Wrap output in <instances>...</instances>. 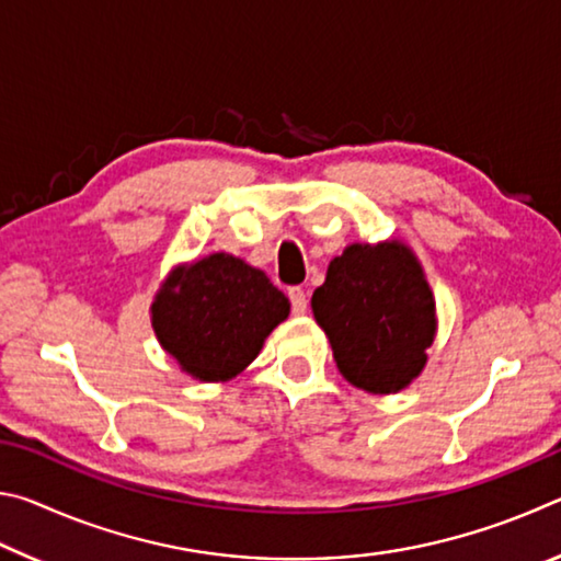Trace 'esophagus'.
Here are the masks:
<instances>
[{"label":"esophagus","instance_id":"obj_1","mask_svg":"<svg viewBox=\"0 0 561 561\" xmlns=\"http://www.w3.org/2000/svg\"><path fill=\"white\" fill-rule=\"evenodd\" d=\"M289 301H291L294 314H304V311H307V294H304L301 287L289 289Z\"/></svg>","mask_w":561,"mask_h":561}]
</instances>
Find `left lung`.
I'll return each mask as SVG.
<instances>
[{
	"instance_id": "obj_1",
	"label": "left lung",
	"mask_w": 561,
	"mask_h": 561,
	"mask_svg": "<svg viewBox=\"0 0 561 561\" xmlns=\"http://www.w3.org/2000/svg\"><path fill=\"white\" fill-rule=\"evenodd\" d=\"M339 371L368 393H396L423 371L435 301L421 264L398 242L351 244L311 297Z\"/></svg>"
}]
</instances>
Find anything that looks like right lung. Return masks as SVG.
Listing matches in <instances>:
<instances>
[{
  "instance_id": "1",
  "label": "right lung",
  "mask_w": 561,
  "mask_h": 561,
  "mask_svg": "<svg viewBox=\"0 0 561 561\" xmlns=\"http://www.w3.org/2000/svg\"><path fill=\"white\" fill-rule=\"evenodd\" d=\"M287 317L289 299L267 274L222 252L175 270L153 301L158 341L201 381L240 374Z\"/></svg>"
}]
</instances>
